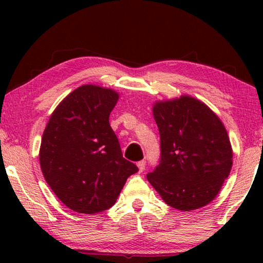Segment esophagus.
I'll return each instance as SVG.
<instances>
[{
  "label": "esophagus",
  "instance_id": "obj_1",
  "mask_svg": "<svg viewBox=\"0 0 263 263\" xmlns=\"http://www.w3.org/2000/svg\"><path fill=\"white\" fill-rule=\"evenodd\" d=\"M145 167H146V161H145V160H141V161H139V163H138V168H139V172H142L143 170H145Z\"/></svg>",
  "mask_w": 263,
  "mask_h": 263
}]
</instances>
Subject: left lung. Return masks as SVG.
I'll return each instance as SVG.
<instances>
[{
	"instance_id": "obj_1",
	"label": "left lung",
	"mask_w": 263,
	"mask_h": 263,
	"mask_svg": "<svg viewBox=\"0 0 263 263\" xmlns=\"http://www.w3.org/2000/svg\"><path fill=\"white\" fill-rule=\"evenodd\" d=\"M161 159L147 175L165 203L182 212L207 206L232 167V147L218 115L192 96L157 100Z\"/></svg>"
}]
</instances>
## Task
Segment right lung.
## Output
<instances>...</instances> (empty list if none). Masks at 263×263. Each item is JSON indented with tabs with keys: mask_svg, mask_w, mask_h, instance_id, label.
Here are the masks:
<instances>
[{
	"mask_svg": "<svg viewBox=\"0 0 263 263\" xmlns=\"http://www.w3.org/2000/svg\"><path fill=\"white\" fill-rule=\"evenodd\" d=\"M120 98L115 89L82 85L49 118L39 148L46 183L69 210L96 214L112 207L135 164L122 156L109 117Z\"/></svg>",
	"mask_w": 263,
	"mask_h": 263,
	"instance_id": "add662e5",
	"label": "right lung"
}]
</instances>
